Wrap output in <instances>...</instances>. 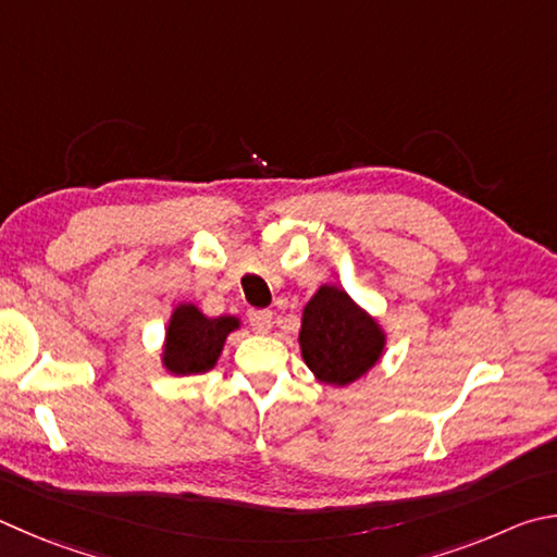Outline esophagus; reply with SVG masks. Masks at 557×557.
I'll use <instances>...</instances> for the list:
<instances>
[{"instance_id":"obj_1","label":"esophagus","mask_w":557,"mask_h":557,"mask_svg":"<svg viewBox=\"0 0 557 557\" xmlns=\"http://www.w3.org/2000/svg\"><path fill=\"white\" fill-rule=\"evenodd\" d=\"M248 321L258 333H268L272 326V311L270 309H252V311H248Z\"/></svg>"}]
</instances>
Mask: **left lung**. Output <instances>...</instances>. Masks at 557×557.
<instances>
[{
	"instance_id": "left-lung-1",
	"label": "left lung",
	"mask_w": 557,
	"mask_h": 557,
	"mask_svg": "<svg viewBox=\"0 0 557 557\" xmlns=\"http://www.w3.org/2000/svg\"><path fill=\"white\" fill-rule=\"evenodd\" d=\"M299 346L313 375L343 387L375 366L384 336L346 292L326 285L305 307Z\"/></svg>"
}]
</instances>
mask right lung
I'll use <instances>...</instances> for the list:
<instances>
[{
	"label": "right lung",
	"mask_w": 557,
	"mask_h": 557,
	"mask_svg": "<svg viewBox=\"0 0 557 557\" xmlns=\"http://www.w3.org/2000/svg\"><path fill=\"white\" fill-rule=\"evenodd\" d=\"M238 329L234 317L207 319L197 307L182 305L175 309L168 326L165 368L175 375H199L216 366L226 336Z\"/></svg>",
	"instance_id": "obj_1"
}]
</instances>
